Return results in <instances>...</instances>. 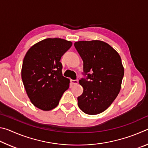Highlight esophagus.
<instances>
[{"mask_svg": "<svg viewBox=\"0 0 148 148\" xmlns=\"http://www.w3.org/2000/svg\"><path fill=\"white\" fill-rule=\"evenodd\" d=\"M71 83L73 85H76L78 84V80L77 79H71Z\"/></svg>", "mask_w": 148, "mask_h": 148, "instance_id": "esophagus-1", "label": "esophagus"}]
</instances>
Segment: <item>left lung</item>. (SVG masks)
I'll use <instances>...</instances> for the list:
<instances>
[{
    "label": "left lung",
    "mask_w": 148,
    "mask_h": 148,
    "mask_svg": "<svg viewBox=\"0 0 148 148\" xmlns=\"http://www.w3.org/2000/svg\"><path fill=\"white\" fill-rule=\"evenodd\" d=\"M74 46L84 61V74H87L86 79L79 81L84 91L77 97V105L87 114H101L112 104L121 89L124 76L121 57L101 40L78 41Z\"/></svg>",
    "instance_id": "1"
}]
</instances>
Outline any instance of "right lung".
<instances>
[{
    "instance_id": "obj_1",
    "label": "right lung",
    "mask_w": 148,
    "mask_h": 148,
    "mask_svg": "<svg viewBox=\"0 0 148 148\" xmlns=\"http://www.w3.org/2000/svg\"><path fill=\"white\" fill-rule=\"evenodd\" d=\"M72 45L64 39L46 38L27 51L21 78L30 101L38 108L44 111L55 108L69 88L70 79L62 76L60 60Z\"/></svg>"
}]
</instances>
